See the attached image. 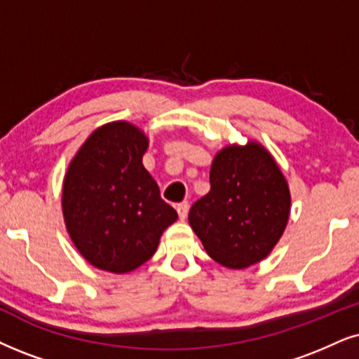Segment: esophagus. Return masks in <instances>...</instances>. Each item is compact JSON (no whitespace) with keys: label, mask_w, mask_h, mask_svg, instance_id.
Wrapping results in <instances>:
<instances>
[{"label":"esophagus","mask_w":359,"mask_h":359,"mask_svg":"<svg viewBox=\"0 0 359 359\" xmlns=\"http://www.w3.org/2000/svg\"><path fill=\"white\" fill-rule=\"evenodd\" d=\"M177 212H179L180 220H185V219H187V213H189V202H180L179 205H177Z\"/></svg>","instance_id":"esophagus-1"}]
</instances>
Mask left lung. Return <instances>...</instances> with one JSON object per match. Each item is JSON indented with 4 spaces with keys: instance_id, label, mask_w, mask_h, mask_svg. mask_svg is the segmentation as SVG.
Listing matches in <instances>:
<instances>
[{
    "instance_id": "obj_1",
    "label": "left lung",
    "mask_w": 359,
    "mask_h": 359,
    "mask_svg": "<svg viewBox=\"0 0 359 359\" xmlns=\"http://www.w3.org/2000/svg\"><path fill=\"white\" fill-rule=\"evenodd\" d=\"M288 184L258 142L226 146L210 167V192L190 207L189 224L213 260L247 269L263 260L285 232Z\"/></svg>"
}]
</instances>
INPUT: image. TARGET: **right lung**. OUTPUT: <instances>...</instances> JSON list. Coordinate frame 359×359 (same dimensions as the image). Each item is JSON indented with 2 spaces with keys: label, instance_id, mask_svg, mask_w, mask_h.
<instances>
[{
  "label": "right lung",
  "instance_id": "add662e5",
  "mask_svg": "<svg viewBox=\"0 0 359 359\" xmlns=\"http://www.w3.org/2000/svg\"><path fill=\"white\" fill-rule=\"evenodd\" d=\"M149 140L117 121L94 130L71 161L62 185V215L81 255L96 269L127 273L157 250L177 212L142 165Z\"/></svg>",
  "mask_w": 359,
  "mask_h": 359
}]
</instances>
